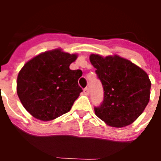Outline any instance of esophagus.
<instances>
[{
	"label": "esophagus",
	"instance_id": "1",
	"mask_svg": "<svg viewBox=\"0 0 161 161\" xmlns=\"http://www.w3.org/2000/svg\"><path fill=\"white\" fill-rule=\"evenodd\" d=\"M84 93H85L86 95L89 94V88H88V87L85 88V89H84Z\"/></svg>",
	"mask_w": 161,
	"mask_h": 161
}]
</instances>
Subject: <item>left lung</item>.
I'll list each match as a JSON object with an SVG mask.
<instances>
[{
	"instance_id": "1",
	"label": "left lung",
	"mask_w": 161,
	"mask_h": 161,
	"mask_svg": "<svg viewBox=\"0 0 161 161\" xmlns=\"http://www.w3.org/2000/svg\"><path fill=\"white\" fill-rule=\"evenodd\" d=\"M104 89L103 101L95 106V114L109 126L123 127L139 117L150 97L147 74L132 62L119 55L89 56Z\"/></svg>"
}]
</instances>
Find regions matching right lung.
I'll use <instances>...</instances> for the list:
<instances>
[{"mask_svg": "<svg viewBox=\"0 0 161 161\" xmlns=\"http://www.w3.org/2000/svg\"><path fill=\"white\" fill-rule=\"evenodd\" d=\"M76 55L55 49L37 55L18 73L17 93L22 106L35 119L50 121L68 113L82 89L80 70H71Z\"/></svg>", "mask_w": 161, "mask_h": 161, "instance_id": "1", "label": "right lung"}]
</instances>
